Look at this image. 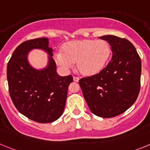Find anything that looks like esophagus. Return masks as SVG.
<instances>
[{
  "instance_id": "34e87169",
  "label": "esophagus",
  "mask_w": 150,
  "mask_h": 150,
  "mask_svg": "<svg viewBox=\"0 0 150 150\" xmlns=\"http://www.w3.org/2000/svg\"><path fill=\"white\" fill-rule=\"evenodd\" d=\"M79 80V78L78 76H74V82H78Z\"/></svg>"
}]
</instances>
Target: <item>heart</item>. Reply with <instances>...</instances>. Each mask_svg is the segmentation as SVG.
Wrapping results in <instances>:
<instances>
[{
	"mask_svg": "<svg viewBox=\"0 0 150 150\" xmlns=\"http://www.w3.org/2000/svg\"><path fill=\"white\" fill-rule=\"evenodd\" d=\"M111 46L104 40H83L64 45L62 52L55 54V61L63 68H71L74 62L83 75L91 76L104 68L111 55Z\"/></svg>",
	"mask_w": 150,
	"mask_h": 150,
	"instance_id": "heart-1",
	"label": "heart"
}]
</instances>
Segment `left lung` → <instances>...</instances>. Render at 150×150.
<instances>
[{
    "mask_svg": "<svg viewBox=\"0 0 150 150\" xmlns=\"http://www.w3.org/2000/svg\"><path fill=\"white\" fill-rule=\"evenodd\" d=\"M112 49V59L100 73L79 83L92 113L111 118L125 112L136 101L140 88L141 60L129 40L113 35L100 37Z\"/></svg>",
    "mask_w": 150,
    "mask_h": 150,
    "instance_id": "obj_1",
    "label": "left lung"
}]
</instances>
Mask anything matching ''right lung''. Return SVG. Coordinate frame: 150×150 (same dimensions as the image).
Returning <instances> with one entry per match:
<instances>
[{
    "mask_svg": "<svg viewBox=\"0 0 150 150\" xmlns=\"http://www.w3.org/2000/svg\"><path fill=\"white\" fill-rule=\"evenodd\" d=\"M32 48H42L50 55L46 69L38 71L30 67L27 55ZM52 52L47 38L29 40L17 46L7 64L8 86L13 104L24 116L40 123L52 122L62 116L68 86L73 82L71 75H58Z\"/></svg>",
    "mask_w": 150,
    "mask_h": 150,
    "instance_id": "right-lung-1",
    "label": "right lung"
}]
</instances>
